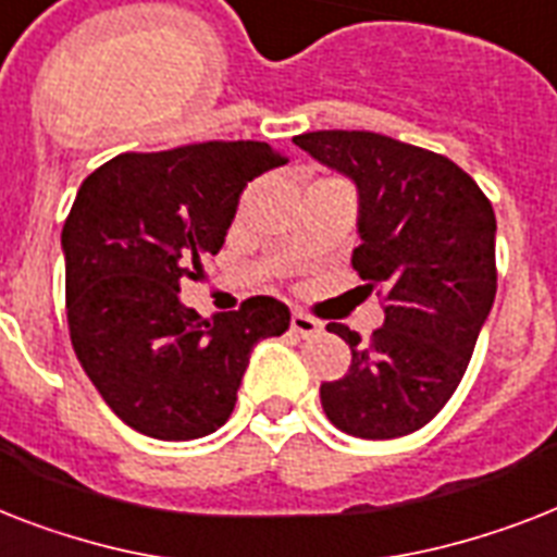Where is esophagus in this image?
I'll use <instances>...</instances> for the list:
<instances>
[{
  "label": "esophagus",
  "instance_id": "obj_1",
  "mask_svg": "<svg viewBox=\"0 0 557 557\" xmlns=\"http://www.w3.org/2000/svg\"><path fill=\"white\" fill-rule=\"evenodd\" d=\"M292 332L300 334V337H314V334L323 332V323L311 318V314H306V311H294V314H292Z\"/></svg>",
  "mask_w": 557,
  "mask_h": 557
}]
</instances>
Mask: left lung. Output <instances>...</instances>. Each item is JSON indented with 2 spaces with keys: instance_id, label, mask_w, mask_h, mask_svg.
<instances>
[{
  "instance_id": "8db88e82",
  "label": "left lung",
  "mask_w": 557,
  "mask_h": 557,
  "mask_svg": "<svg viewBox=\"0 0 557 557\" xmlns=\"http://www.w3.org/2000/svg\"><path fill=\"white\" fill-rule=\"evenodd\" d=\"M294 143L357 183L351 269L386 311L369 341L329 323L351 366L320 386L325 418L366 441L411 435L455 395L495 302L490 197L449 157L374 131H309Z\"/></svg>"
}]
</instances>
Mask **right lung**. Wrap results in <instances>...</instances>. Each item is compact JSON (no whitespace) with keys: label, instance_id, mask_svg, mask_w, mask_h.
Listing matches in <instances>:
<instances>
[{"label":"right lung","instance_id":"1","mask_svg":"<svg viewBox=\"0 0 557 557\" xmlns=\"http://www.w3.org/2000/svg\"><path fill=\"white\" fill-rule=\"evenodd\" d=\"M288 157L251 139L120 153L76 194L62 228L65 309L85 374L116 418L157 441L206 437L232 418L257 341L292 323L286 302L248 297L200 318L180 302L216 255L239 194Z\"/></svg>","mask_w":557,"mask_h":557}]
</instances>
